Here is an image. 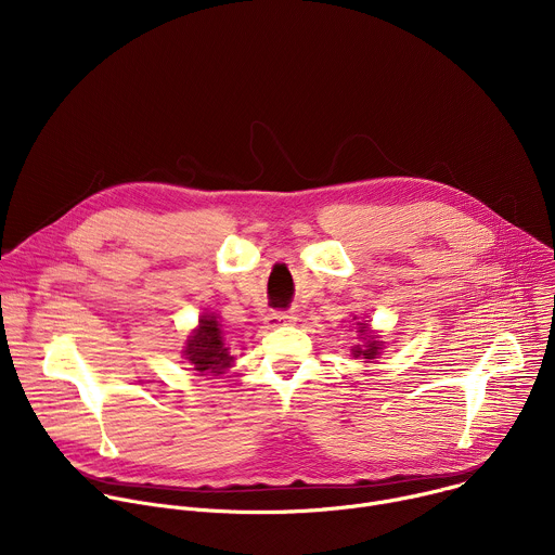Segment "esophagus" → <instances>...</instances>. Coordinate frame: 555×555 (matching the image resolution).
<instances>
[{
  "mask_svg": "<svg viewBox=\"0 0 555 555\" xmlns=\"http://www.w3.org/2000/svg\"><path fill=\"white\" fill-rule=\"evenodd\" d=\"M294 323H296V313L294 311H270L266 315V325L270 330L283 327V325H294Z\"/></svg>",
  "mask_w": 555,
  "mask_h": 555,
  "instance_id": "obj_1",
  "label": "esophagus"
}]
</instances>
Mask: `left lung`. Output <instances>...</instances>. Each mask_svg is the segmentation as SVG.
Instances as JSON below:
<instances>
[{"label": "left lung", "mask_w": 555, "mask_h": 555, "mask_svg": "<svg viewBox=\"0 0 555 555\" xmlns=\"http://www.w3.org/2000/svg\"><path fill=\"white\" fill-rule=\"evenodd\" d=\"M356 321V319H353ZM358 325V334L362 338V345H356L351 351H353V358H364V360H375L382 351V343L377 340V336L373 334L371 325L366 321L362 323H356Z\"/></svg>", "instance_id": "1"}]
</instances>
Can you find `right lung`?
Returning <instances> with one entry per match:
<instances>
[{"instance_id": "obj_1", "label": "right lung", "mask_w": 555, "mask_h": 555, "mask_svg": "<svg viewBox=\"0 0 555 555\" xmlns=\"http://www.w3.org/2000/svg\"><path fill=\"white\" fill-rule=\"evenodd\" d=\"M182 356L186 358L191 369L202 375H219L232 366L234 358L228 353V347L223 345L221 327L215 313L199 315V325L197 330L191 332L186 347L182 349Z\"/></svg>"}]
</instances>
